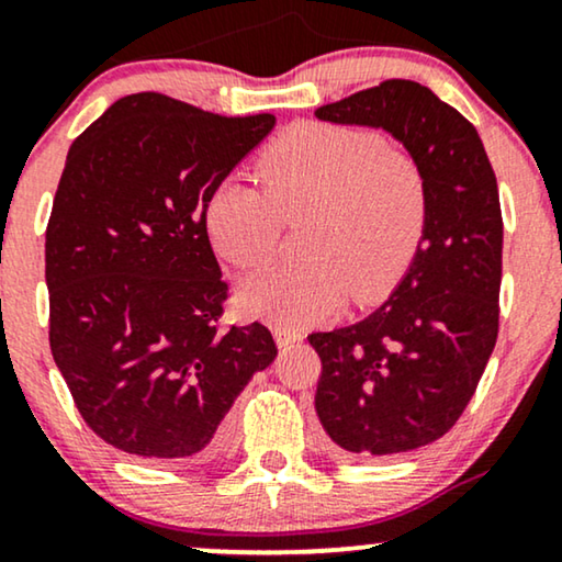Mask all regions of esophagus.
Returning <instances> with one entry per match:
<instances>
[{"label":"esophagus","instance_id":"1","mask_svg":"<svg viewBox=\"0 0 562 562\" xmlns=\"http://www.w3.org/2000/svg\"><path fill=\"white\" fill-rule=\"evenodd\" d=\"M274 341H278L280 349L284 351V349H290V346H295V344L303 341V334H300V330H295V328L278 326V328H274Z\"/></svg>","mask_w":562,"mask_h":562}]
</instances>
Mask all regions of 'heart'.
Listing matches in <instances>:
<instances>
[{"label":"heart","mask_w":562,"mask_h":562,"mask_svg":"<svg viewBox=\"0 0 562 562\" xmlns=\"http://www.w3.org/2000/svg\"><path fill=\"white\" fill-rule=\"evenodd\" d=\"M265 191L218 183L205 203L213 249L228 265H265L282 226L305 221L303 265L267 267L241 282L247 313L280 326H315L346 297L376 303L397 288L428 224L423 165L369 126L303 122L282 132L257 162Z\"/></svg>","instance_id":"1"}]
</instances>
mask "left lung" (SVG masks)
<instances>
[{
	"instance_id": "8db88e82",
	"label": "left lung",
	"mask_w": 562,
	"mask_h": 562,
	"mask_svg": "<svg viewBox=\"0 0 562 562\" xmlns=\"http://www.w3.org/2000/svg\"><path fill=\"white\" fill-rule=\"evenodd\" d=\"M315 116L382 126L428 178L420 249L390 300L353 326L307 336L323 367L315 413L338 453H407L453 428L494 351L504 241L496 176L476 126L405 78Z\"/></svg>"
}]
</instances>
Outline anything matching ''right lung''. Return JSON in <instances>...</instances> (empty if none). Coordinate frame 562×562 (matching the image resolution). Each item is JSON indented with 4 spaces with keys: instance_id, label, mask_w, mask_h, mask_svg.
Wrapping results in <instances>:
<instances>
[{
    "instance_id": "1",
    "label": "right lung",
    "mask_w": 562,
    "mask_h": 562,
    "mask_svg": "<svg viewBox=\"0 0 562 562\" xmlns=\"http://www.w3.org/2000/svg\"><path fill=\"white\" fill-rule=\"evenodd\" d=\"M162 93L114 101L68 149L45 232L50 351L86 425L149 463L216 453L224 417L278 346L221 330L228 284L209 195L272 132Z\"/></svg>"
}]
</instances>
